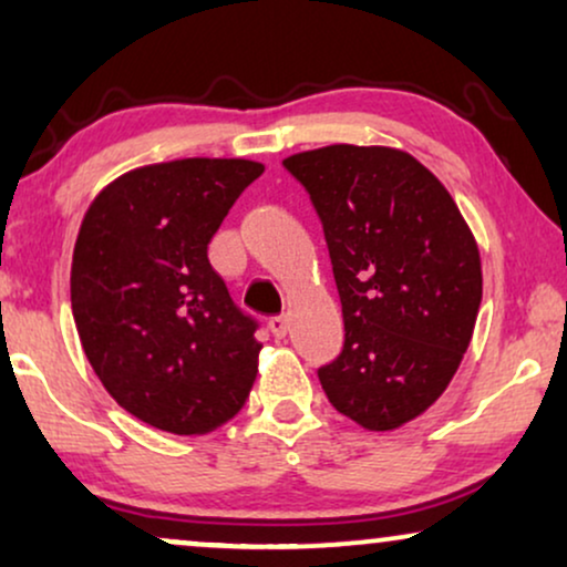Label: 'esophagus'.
<instances>
[{
    "label": "esophagus",
    "instance_id": "esophagus-1",
    "mask_svg": "<svg viewBox=\"0 0 567 567\" xmlns=\"http://www.w3.org/2000/svg\"><path fill=\"white\" fill-rule=\"evenodd\" d=\"M268 328H270V332H274L276 340H284L286 338V330H289V320H286L284 315L281 317H270Z\"/></svg>",
    "mask_w": 567,
    "mask_h": 567
}]
</instances>
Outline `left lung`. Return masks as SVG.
<instances>
[{"label":"left lung","mask_w":567,"mask_h":567,"mask_svg":"<svg viewBox=\"0 0 567 567\" xmlns=\"http://www.w3.org/2000/svg\"><path fill=\"white\" fill-rule=\"evenodd\" d=\"M284 165L322 219L346 343L317 371L367 431L423 415L460 369L483 301L475 235L444 183L394 146L330 144Z\"/></svg>","instance_id":"8db88e82"}]
</instances>
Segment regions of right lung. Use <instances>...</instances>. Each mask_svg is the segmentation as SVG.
Returning <instances> with one entry per match:
<instances>
[{"label": "right lung", "instance_id": "1", "mask_svg": "<svg viewBox=\"0 0 567 567\" xmlns=\"http://www.w3.org/2000/svg\"><path fill=\"white\" fill-rule=\"evenodd\" d=\"M252 159H173L115 177L72 258V312L107 394L154 429L204 436L237 415L262 343L208 262Z\"/></svg>", "mask_w": 567, "mask_h": 567}]
</instances>
